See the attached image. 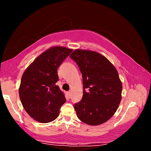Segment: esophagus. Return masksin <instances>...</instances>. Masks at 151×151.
Instances as JSON below:
<instances>
[{"label":"esophagus","mask_w":151,"mask_h":151,"mask_svg":"<svg viewBox=\"0 0 151 151\" xmlns=\"http://www.w3.org/2000/svg\"><path fill=\"white\" fill-rule=\"evenodd\" d=\"M71 94H72V92H71L70 91H69L68 92V96H69V97L71 96Z\"/></svg>","instance_id":"1"}]
</instances>
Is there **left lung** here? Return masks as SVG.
Wrapping results in <instances>:
<instances>
[{
    "label": "left lung",
    "instance_id": "obj_1",
    "mask_svg": "<svg viewBox=\"0 0 151 151\" xmlns=\"http://www.w3.org/2000/svg\"><path fill=\"white\" fill-rule=\"evenodd\" d=\"M70 57L83 76V98L74 105L78 118L89 125L104 123L115 113L121 101L118 72L106 57L94 51L77 49Z\"/></svg>",
    "mask_w": 151,
    "mask_h": 151
}]
</instances>
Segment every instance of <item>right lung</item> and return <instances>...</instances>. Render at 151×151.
I'll use <instances>...</instances> for the list:
<instances>
[{
    "label": "right lung",
    "instance_id": "add662e5",
    "mask_svg": "<svg viewBox=\"0 0 151 151\" xmlns=\"http://www.w3.org/2000/svg\"><path fill=\"white\" fill-rule=\"evenodd\" d=\"M72 51L62 47L50 48L36 58L22 75L20 99L25 111L35 121L47 123L59 115L66 99L56 85L57 69Z\"/></svg>",
    "mask_w": 151,
    "mask_h": 151
}]
</instances>
